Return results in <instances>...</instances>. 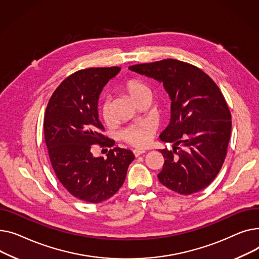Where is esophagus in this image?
Returning <instances> with one entry per match:
<instances>
[{
  "label": "esophagus",
  "mask_w": 259,
  "mask_h": 259,
  "mask_svg": "<svg viewBox=\"0 0 259 259\" xmlns=\"http://www.w3.org/2000/svg\"><path fill=\"white\" fill-rule=\"evenodd\" d=\"M133 153H134L135 157H139V156H141V155L145 154V153H146V150H145V149H134V150H133Z\"/></svg>",
  "instance_id": "34e87169"
}]
</instances>
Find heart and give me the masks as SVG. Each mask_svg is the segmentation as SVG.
<instances>
[{"instance_id": "obj_1", "label": "heart", "mask_w": 259, "mask_h": 259, "mask_svg": "<svg viewBox=\"0 0 259 259\" xmlns=\"http://www.w3.org/2000/svg\"><path fill=\"white\" fill-rule=\"evenodd\" d=\"M121 90L136 103L143 96L149 95L148 88L143 82L137 79H128L121 85ZM101 114L105 123L109 124L112 122L113 112L112 103L110 100H105L102 103ZM155 130L156 126L154 123L144 122L138 126L128 127L121 132V138L134 146H144L151 138Z\"/></svg>"}]
</instances>
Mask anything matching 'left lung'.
<instances>
[{"label": "left lung", "instance_id": "1", "mask_svg": "<svg viewBox=\"0 0 259 259\" xmlns=\"http://www.w3.org/2000/svg\"><path fill=\"white\" fill-rule=\"evenodd\" d=\"M131 71L163 83L171 100L169 124L160 135L161 183L180 194L206 188L220 172L231 135V114L219 87L201 69L178 59L139 64Z\"/></svg>", "mask_w": 259, "mask_h": 259}]
</instances>
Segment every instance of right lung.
<instances>
[{"label": "right lung", "mask_w": 259, "mask_h": 259, "mask_svg": "<svg viewBox=\"0 0 259 259\" xmlns=\"http://www.w3.org/2000/svg\"><path fill=\"white\" fill-rule=\"evenodd\" d=\"M120 68H89L75 72L58 85L44 118L45 140L57 179L75 197L89 203L109 200L123 185L135 156L115 147L106 158L94 157L93 144L108 138L99 120L98 100L103 87Z\"/></svg>", "instance_id": "obj_1"}]
</instances>
